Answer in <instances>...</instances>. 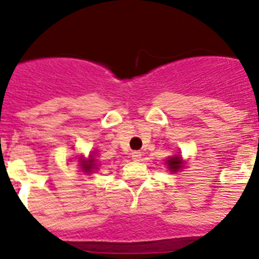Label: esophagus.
<instances>
[{
	"label": "esophagus",
	"instance_id": "esophagus-1",
	"mask_svg": "<svg viewBox=\"0 0 259 259\" xmlns=\"http://www.w3.org/2000/svg\"><path fill=\"white\" fill-rule=\"evenodd\" d=\"M131 156H132V159H134V160H136V162H139V160H141V158H142V154H141V151H132V154H131Z\"/></svg>",
	"mask_w": 259,
	"mask_h": 259
}]
</instances>
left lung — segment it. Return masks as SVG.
Segmentation results:
<instances>
[{
  "instance_id": "left-lung-1",
  "label": "left lung",
  "mask_w": 259,
  "mask_h": 259,
  "mask_svg": "<svg viewBox=\"0 0 259 259\" xmlns=\"http://www.w3.org/2000/svg\"><path fill=\"white\" fill-rule=\"evenodd\" d=\"M180 163H181V159H180V156H172V158H169L167 160L168 168L170 169V172H175V170L179 168Z\"/></svg>"
}]
</instances>
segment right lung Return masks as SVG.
<instances>
[{
	"instance_id": "add662e5",
	"label": "right lung",
	"mask_w": 259,
	"mask_h": 259,
	"mask_svg": "<svg viewBox=\"0 0 259 259\" xmlns=\"http://www.w3.org/2000/svg\"><path fill=\"white\" fill-rule=\"evenodd\" d=\"M89 162H90V164H89V165L84 164V163H83V168H84V169H86V170H89L90 168H91L92 165H94V159L91 158V159H90V160H89Z\"/></svg>"
}]
</instances>
